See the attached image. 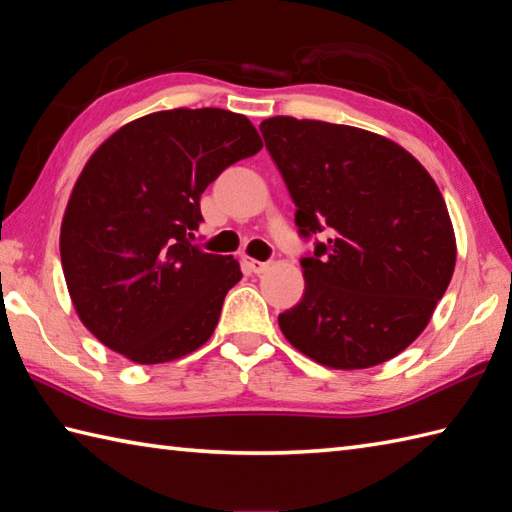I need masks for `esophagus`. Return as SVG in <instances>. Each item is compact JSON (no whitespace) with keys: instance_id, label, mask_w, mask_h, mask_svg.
I'll return each instance as SVG.
<instances>
[{"instance_id":"esophagus-1","label":"esophagus","mask_w":512,"mask_h":512,"mask_svg":"<svg viewBox=\"0 0 512 512\" xmlns=\"http://www.w3.org/2000/svg\"><path fill=\"white\" fill-rule=\"evenodd\" d=\"M243 265L247 267V271H252V274H263V271L269 269V263H263V260H256L249 256H243Z\"/></svg>"}]
</instances>
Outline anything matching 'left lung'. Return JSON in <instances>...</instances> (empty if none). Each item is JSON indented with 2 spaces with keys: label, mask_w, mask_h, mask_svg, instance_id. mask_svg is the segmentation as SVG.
<instances>
[{
  "label": "left lung",
  "mask_w": 512,
  "mask_h": 512,
  "mask_svg": "<svg viewBox=\"0 0 512 512\" xmlns=\"http://www.w3.org/2000/svg\"><path fill=\"white\" fill-rule=\"evenodd\" d=\"M265 146L315 241L300 260L304 295L278 315L306 357L372 368L423 333L456 267V236L436 181L403 146L346 124L276 116Z\"/></svg>",
  "instance_id": "obj_1"
}]
</instances>
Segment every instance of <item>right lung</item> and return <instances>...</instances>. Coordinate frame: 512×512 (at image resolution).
<instances>
[{
	"label": "right lung",
	"mask_w": 512,
	"mask_h": 512,
	"mask_svg": "<svg viewBox=\"0 0 512 512\" xmlns=\"http://www.w3.org/2000/svg\"><path fill=\"white\" fill-rule=\"evenodd\" d=\"M260 149L245 116L206 107L149 113L89 157L65 208L61 263L78 317L107 348L151 366L208 342L243 274L190 243L199 199Z\"/></svg>",
	"instance_id": "obj_1"
}]
</instances>
